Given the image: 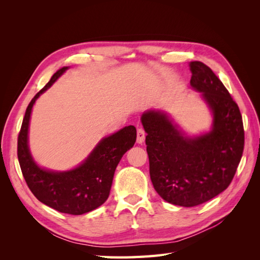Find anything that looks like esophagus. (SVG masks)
<instances>
[{
    "mask_svg": "<svg viewBox=\"0 0 260 260\" xmlns=\"http://www.w3.org/2000/svg\"><path fill=\"white\" fill-rule=\"evenodd\" d=\"M144 139H145V132L142 128L138 129V132H137V142L139 144H142L144 142Z\"/></svg>",
    "mask_w": 260,
    "mask_h": 260,
    "instance_id": "obj_1",
    "label": "esophagus"
}]
</instances>
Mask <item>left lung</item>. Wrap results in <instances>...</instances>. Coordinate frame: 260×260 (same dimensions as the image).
<instances>
[{"mask_svg":"<svg viewBox=\"0 0 260 260\" xmlns=\"http://www.w3.org/2000/svg\"><path fill=\"white\" fill-rule=\"evenodd\" d=\"M190 84L201 93L212 116L209 131L188 136L164 111L141 116L149 176L160 198L174 205L193 207L229 186L244 148V129L238 104L222 82L202 61H191Z\"/></svg>","mask_w":260,"mask_h":260,"instance_id":"obj_1","label":"left lung"}]
</instances>
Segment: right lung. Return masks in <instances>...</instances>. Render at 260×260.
<instances>
[{
	"instance_id": "right-lung-1",
	"label": "right lung",
	"mask_w": 260,
	"mask_h": 260,
	"mask_svg": "<svg viewBox=\"0 0 260 260\" xmlns=\"http://www.w3.org/2000/svg\"><path fill=\"white\" fill-rule=\"evenodd\" d=\"M68 68L62 67L55 73L48 84L31 100L18 136L17 155L22 176L39 201L64 214L82 215L96 209L108 199L116 167L123 154L135 145L137 129L128 125L103 138L80 165L70 170L56 171L39 166L28 143L31 112L39 96Z\"/></svg>"
}]
</instances>
